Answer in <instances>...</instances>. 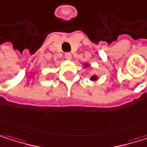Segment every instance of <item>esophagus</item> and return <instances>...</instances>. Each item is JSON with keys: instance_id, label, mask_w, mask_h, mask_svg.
I'll return each instance as SVG.
<instances>
[{"instance_id": "1", "label": "esophagus", "mask_w": 147, "mask_h": 147, "mask_svg": "<svg viewBox=\"0 0 147 147\" xmlns=\"http://www.w3.org/2000/svg\"><path fill=\"white\" fill-rule=\"evenodd\" d=\"M65 58L66 59H68V60H71V54L70 53H66L65 54Z\"/></svg>"}]
</instances>
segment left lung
<instances>
[{"mask_svg": "<svg viewBox=\"0 0 147 147\" xmlns=\"http://www.w3.org/2000/svg\"><path fill=\"white\" fill-rule=\"evenodd\" d=\"M83 66H84V67H86V68H88V67H90V65H89L88 63H85V64L83 65ZM98 79H99V77H98L96 75H93V76L90 77V81H94V82L97 81Z\"/></svg>", "mask_w": 147, "mask_h": 147, "instance_id": "8db88e82", "label": "left lung"}]
</instances>
